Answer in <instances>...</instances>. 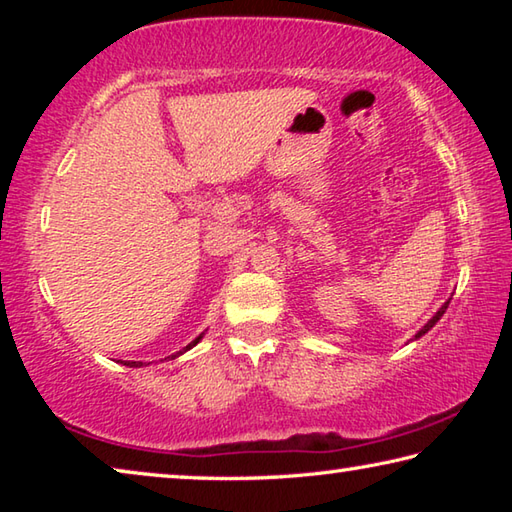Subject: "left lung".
<instances>
[{"label": "left lung", "mask_w": 512, "mask_h": 512, "mask_svg": "<svg viewBox=\"0 0 512 512\" xmlns=\"http://www.w3.org/2000/svg\"><path fill=\"white\" fill-rule=\"evenodd\" d=\"M449 300H452V298H449ZM449 300L445 302V305H443V307H440V309L436 311V314H433V316H431V318L427 320V323H424V325H422V329H420V332H418V334H415L411 341H418V339H420V336H424V334H427V332H429V329H431L433 325H436L440 318H443V314H445V311H447V307H449Z\"/></svg>", "instance_id": "obj_1"}]
</instances>
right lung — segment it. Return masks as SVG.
I'll return each mask as SVG.
<instances>
[{"label": "right lung", "instance_id": "1", "mask_svg": "<svg viewBox=\"0 0 512 512\" xmlns=\"http://www.w3.org/2000/svg\"><path fill=\"white\" fill-rule=\"evenodd\" d=\"M203 339V334L201 336H196V339L192 341V343H189L187 345V348H183V350H180V352H176V354H171V359H176V357H180V354H183V352H187V350H192L194 348V345L198 343V341H201ZM124 366H131V368H140V366H144V363L142 361H131V363H124Z\"/></svg>", "mask_w": 512, "mask_h": 512}]
</instances>
